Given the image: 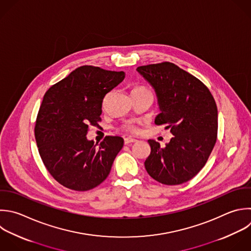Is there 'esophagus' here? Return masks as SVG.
Returning <instances> with one entry per match:
<instances>
[{
	"instance_id": "34e87169",
	"label": "esophagus",
	"mask_w": 251,
	"mask_h": 251,
	"mask_svg": "<svg viewBox=\"0 0 251 251\" xmlns=\"http://www.w3.org/2000/svg\"><path fill=\"white\" fill-rule=\"evenodd\" d=\"M136 141H137L136 139L131 138V137H126V138H125V144H126V145H128V144L134 143V142H136Z\"/></svg>"
}]
</instances>
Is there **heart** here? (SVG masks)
Here are the masks:
<instances>
[{
	"instance_id": "b5f03b06",
	"label": "heart",
	"mask_w": 251,
	"mask_h": 251,
	"mask_svg": "<svg viewBox=\"0 0 251 251\" xmlns=\"http://www.w3.org/2000/svg\"><path fill=\"white\" fill-rule=\"evenodd\" d=\"M134 90H146V89L143 88V87H135V88L133 89V91H134ZM124 128H125L126 131H129V132H132V133H137V132H139V126H138L137 125L133 124V123H128V124L125 125Z\"/></svg>"
}]
</instances>
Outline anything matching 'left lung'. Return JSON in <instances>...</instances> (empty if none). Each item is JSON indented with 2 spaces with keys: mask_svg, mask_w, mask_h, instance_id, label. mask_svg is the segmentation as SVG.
<instances>
[{
  "mask_svg": "<svg viewBox=\"0 0 251 251\" xmlns=\"http://www.w3.org/2000/svg\"><path fill=\"white\" fill-rule=\"evenodd\" d=\"M155 90L160 114L155 124L167 125L174 135L166 147L153 139L144 165L155 180L168 185L188 181L206 164L217 139L218 110L209 89L172 63L138 67Z\"/></svg>",
  "mask_w": 251,
  "mask_h": 251,
  "instance_id": "obj_1",
  "label": "left lung"
}]
</instances>
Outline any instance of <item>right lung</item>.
<instances>
[{"label":"right lung","mask_w":251,"mask_h":251,"mask_svg":"<svg viewBox=\"0 0 251 251\" xmlns=\"http://www.w3.org/2000/svg\"><path fill=\"white\" fill-rule=\"evenodd\" d=\"M124 78V72L83 66L45 93L37 115L35 138L45 167L62 185L86 191L109 176L124 139L106 136L98 145L86 134L90 126H98L101 121L105 95Z\"/></svg>","instance_id":"add662e5"}]
</instances>
